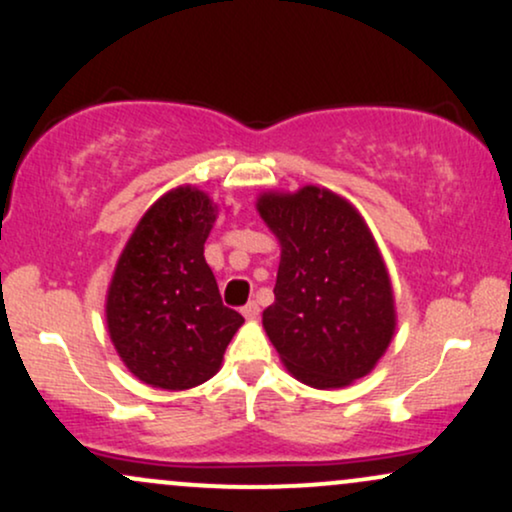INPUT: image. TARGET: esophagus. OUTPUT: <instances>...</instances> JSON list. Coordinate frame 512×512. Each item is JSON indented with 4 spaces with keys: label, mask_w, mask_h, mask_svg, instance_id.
<instances>
[{
    "label": "esophagus",
    "mask_w": 512,
    "mask_h": 512,
    "mask_svg": "<svg viewBox=\"0 0 512 512\" xmlns=\"http://www.w3.org/2000/svg\"><path fill=\"white\" fill-rule=\"evenodd\" d=\"M243 315L248 317V320H252V317H257V315H260V305H257L255 301H250V303L245 305V308H243Z\"/></svg>",
    "instance_id": "34e87169"
}]
</instances>
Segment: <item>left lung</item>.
<instances>
[{
	"mask_svg": "<svg viewBox=\"0 0 512 512\" xmlns=\"http://www.w3.org/2000/svg\"><path fill=\"white\" fill-rule=\"evenodd\" d=\"M257 211L281 243L262 325L284 366L317 390L368 375L395 334V296L366 221L315 185L264 192Z\"/></svg>",
	"mask_w": 512,
	"mask_h": 512,
	"instance_id": "1",
	"label": "left lung"
}]
</instances>
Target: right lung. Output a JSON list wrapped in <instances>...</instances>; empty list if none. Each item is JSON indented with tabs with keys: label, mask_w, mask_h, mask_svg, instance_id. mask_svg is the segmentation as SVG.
<instances>
[{
	"label": "right lung",
	"mask_w": 512,
	"mask_h": 512,
	"mask_svg": "<svg viewBox=\"0 0 512 512\" xmlns=\"http://www.w3.org/2000/svg\"><path fill=\"white\" fill-rule=\"evenodd\" d=\"M216 204L175 187L129 236L105 301V320L129 373L161 390H190L221 368L243 315L221 301L204 260Z\"/></svg>",
	"instance_id": "1"
}]
</instances>
